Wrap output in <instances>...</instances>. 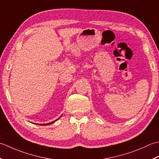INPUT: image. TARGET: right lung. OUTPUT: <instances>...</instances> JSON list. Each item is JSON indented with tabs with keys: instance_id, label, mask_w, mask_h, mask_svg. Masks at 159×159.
<instances>
[{
	"instance_id": "1",
	"label": "right lung",
	"mask_w": 159,
	"mask_h": 159,
	"mask_svg": "<svg viewBox=\"0 0 159 159\" xmlns=\"http://www.w3.org/2000/svg\"><path fill=\"white\" fill-rule=\"evenodd\" d=\"M61 116H60V117L59 118H58L57 119H56V120H55V121H51V122H50V123H48V124H38V125H50V124H53V123L54 122H56L57 120H58V119H59L60 117H61Z\"/></svg>"
}]
</instances>
